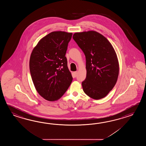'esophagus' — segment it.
<instances>
[{
	"label": "esophagus",
	"instance_id": "esophagus-1",
	"mask_svg": "<svg viewBox=\"0 0 146 146\" xmlns=\"http://www.w3.org/2000/svg\"><path fill=\"white\" fill-rule=\"evenodd\" d=\"M74 77H77V76L78 74V72H74Z\"/></svg>",
	"mask_w": 146,
	"mask_h": 146
}]
</instances>
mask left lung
<instances>
[{
	"label": "left lung",
	"mask_w": 146,
	"mask_h": 146,
	"mask_svg": "<svg viewBox=\"0 0 146 146\" xmlns=\"http://www.w3.org/2000/svg\"><path fill=\"white\" fill-rule=\"evenodd\" d=\"M72 38L86 56L87 76L82 82L83 90L93 99H102L117 80L119 64L115 50L107 38L96 31L75 33Z\"/></svg>",
	"instance_id": "obj_1"
}]
</instances>
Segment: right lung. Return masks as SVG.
Returning a JSON list of instances; mask_svg holds the SVG:
<instances>
[{
	"mask_svg": "<svg viewBox=\"0 0 146 146\" xmlns=\"http://www.w3.org/2000/svg\"><path fill=\"white\" fill-rule=\"evenodd\" d=\"M72 33L55 31L43 37L31 53L29 66L37 92L50 101L60 99L72 80L65 55Z\"/></svg>",
	"mask_w": 146,
	"mask_h": 146,
	"instance_id": "add662e5",
	"label": "right lung"
}]
</instances>
